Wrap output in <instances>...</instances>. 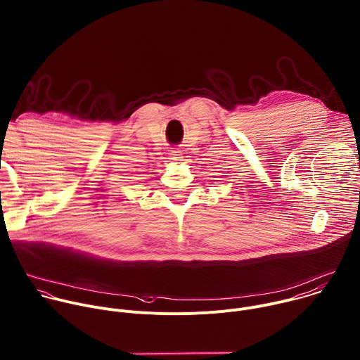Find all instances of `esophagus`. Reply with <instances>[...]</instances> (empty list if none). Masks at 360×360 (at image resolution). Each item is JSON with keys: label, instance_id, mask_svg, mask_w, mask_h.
Listing matches in <instances>:
<instances>
[{"label": "esophagus", "instance_id": "1", "mask_svg": "<svg viewBox=\"0 0 360 360\" xmlns=\"http://www.w3.org/2000/svg\"><path fill=\"white\" fill-rule=\"evenodd\" d=\"M170 160H173V162H181V160H183V153H181V150H179V149L172 150V152H170Z\"/></svg>", "mask_w": 360, "mask_h": 360}]
</instances>
